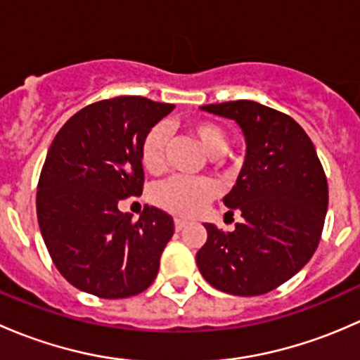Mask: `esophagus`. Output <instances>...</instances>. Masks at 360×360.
Returning <instances> with one entry per match:
<instances>
[{
	"mask_svg": "<svg viewBox=\"0 0 360 360\" xmlns=\"http://www.w3.org/2000/svg\"><path fill=\"white\" fill-rule=\"evenodd\" d=\"M184 226H186V221L181 219V217H176V219H174V228H176V231H181Z\"/></svg>",
	"mask_w": 360,
	"mask_h": 360,
	"instance_id": "esophagus-1",
	"label": "esophagus"
}]
</instances>
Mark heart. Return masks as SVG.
<instances>
[{
	"instance_id": "1",
	"label": "heart",
	"mask_w": 360,
	"mask_h": 360,
	"mask_svg": "<svg viewBox=\"0 0 360 360\" xmlns=\"http://www.w3.org/2000/svg\"><path fill=\"white\" fill-rule=\"evenodd\" d=\"M209 157H221L228 148V134L212 120H197L188 125ZM169 144V129L163 123L151 127L141 143V162L150 174H160L165 169V151ZM217 186L210 179L172 177L153 190V202L169 212L179 216H195L216 197Z\"/></svg>"
}]
</instances>
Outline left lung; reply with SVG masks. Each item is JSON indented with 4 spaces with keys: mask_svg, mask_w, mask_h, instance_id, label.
<instances>
[{
    "mask_svg": "<svg viewBox=\"0 0 360 360\" xmlns=\"http://www.w3.org/2000/svg\"><path fill=\"white\" fill-rule=\"evenodd\" d=\"M200 110L235 120L248 153L237 184L223 198L244 221L233 231L205 223L198 270L212 288L259 296L294 277L321 242L328 179L314 143L288 116L254 101L207 104Z\"/></svg>",
    "mask_w": 360,
    "mask_h": 360,
    "instance_id": "8db88e82",
    "label": "left lung"
}]
</instances>
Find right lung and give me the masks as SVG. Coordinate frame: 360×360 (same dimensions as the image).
I'll return each mask as SVG.
<instances>
[{"mask_svg":"<svg viewBox=\"0 0 360 360\" xmlns=\"http://www.w3.org/2000/svg\"><path fill=\"white\" fill-rule=\"evenodd\" d=\"M174 110L139 96L99 101L57 132L36 193L39 230L57 270L94 296H136L153 284L174 219L144 207L139 219L118 202L143 193L141 143Z\"/></svg>","mask_w":360,"mask_h":360,"instance_id":"obj_1","label":"right lung"}]
</instances>
